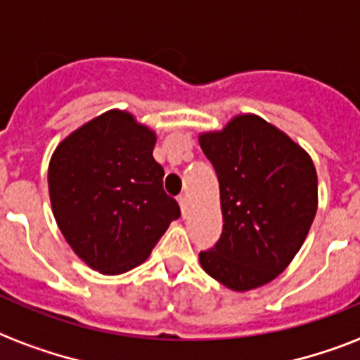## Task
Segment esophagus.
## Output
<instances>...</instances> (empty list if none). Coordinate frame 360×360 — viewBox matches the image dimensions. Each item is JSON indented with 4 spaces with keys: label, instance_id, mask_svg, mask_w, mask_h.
<instances>
[{
    "label": "esophagus",
    "instance_id": "1",
    "mask_svg": "<svg viewBox=\"0 0 360 360\" xmlns=\"http://www.w3.org/2000/svg\"><path fill=\"white\" fill-rule=\"evenodd\" d=\"M178 203H180V209H182V216H187V209H189V202H187V196H178Z\"/></svg>",
    "mask_w": 360,
    "mask_h": 360
}]
</instances>
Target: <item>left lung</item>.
<instances>
[{
  "label": "left lung",
  "instance_id": "8db88e82",
  "mask_svg": "<svg viewBox=\"0 0 360 360\" xmlns=\"http://www.w3.org/2000/svg\"><path fill=\"white\" fill-rule=\"evenodd\" d=\"M200 148L219 182L224 231L200 265L231 290L278 278L301 249L317 211V173L301 146L257 115H238Z\"/></svg>",
  "mask_w": 360,
  "mask_h": 360
}]
</instances>
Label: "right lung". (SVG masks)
I'll list each match as a JSON object with an SVG mask.
<instances>
[{
    "instance_id": "1",
    "label": "right lung",
    "mask_w": 360,
    "mask_h": 360,
    "mask_svg": "<svg viewBox=\"0 0 360 360\" xmlns=\"http://www.w3.org/2000/svg\"><path fill=\"white\" fill-rule=\"evenodd\" d=\"M157 135L128 111H108L66 136L49 167L52 211L63 236L101 274L146 262L180 218L155 158Z\"/></svg>"
}]
</instances>
